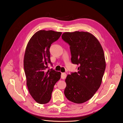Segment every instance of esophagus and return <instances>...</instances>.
I'll list each match as a JSON object with an SVG mask.
<instances>
[{
	"label": "esophagus",
	"mask_w": 123,
	"mask_h": 123,
	"mask_svg": "<svg viewBox=\"0 0 123 123\" xmlns=\"http://www.w3.org/2000/svg\"><path fill=\"white\" fill-rule=\"evenodd\" d=\"M67 76V74L66 73H62V75H61V78L62 79H63V80H64V79L66 78Z\"/></svg>",
	"instance_id": "1"
}]
</instances>
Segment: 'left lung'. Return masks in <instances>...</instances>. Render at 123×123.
Here are the masks:
<instances>
[{
    "mask_svg": "<svg viewBox=\"0 0 123 123\" xmlns=\"http://www.w3.org/2000/svg\"><path fill=\"white\" fill-rule=\"evenodd\" d=\"M62 38L70 46L72 63L79 66L77 73L67 75L64 94L73 103H85L94 96L102 84L106 68L103 48L88 32H66Z\"/></svg>",
    "mask_w": 123,
    "mask_h": 123,
    "instance_id": "8db88e82",
    "label": "left lung"
}]
</instances>
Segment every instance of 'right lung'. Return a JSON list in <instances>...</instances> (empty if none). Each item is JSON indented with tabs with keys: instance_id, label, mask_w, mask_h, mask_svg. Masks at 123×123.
Segmentation results:
<instances>
[{
	"instance_id": "add662e5",
	"label": "right lung",
	"mask_w": 123,
	"mask_h": 123,
	"mask_svg": "<svg viewBox=\"0 0 123 123\" xmlns=\"http://www.w3.org/2000/svg\"><path fill=\"white\" fill-rule=\"evenodd\" d=\"M62 32L40 30L27 43L24 58V67L28 91L36 102L45 104L49 102L54 86L61 78V73L53 69L46 72L51 63L49 48Z\"/></svg>"
}]
</instances>
